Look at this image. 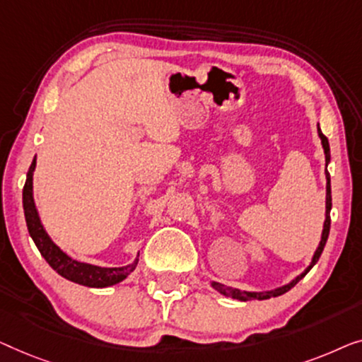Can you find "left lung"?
Wrapping results in <instances>:
<instances>
[{"label": "left lung", "instance_id": "8db88e82", "mask_svg": "<svg viewBox=\"0 0 362 362\" xmlns=\"http://www.w3.org/2000/svg\"><path fill=\"white\" fill-rule=\"evenodd\" d=\"M318 136L320 139H322V146L325 149V160H327V165L329 162V144H328V139L327 136L323 134L322 129H320L318 126ZM325 175H327V215H325V225H323V233H322V241H320L317 251L313 254V259L312 262H310V266L305 269V271L300 274L293 279L292 282L282 285V287L279 288H274V290H267V292H246V290H239V288H233V287H226V285H223L220 282H211V287L218 290L221 295H225V297H231V298H236V300H241V302H249V300H266V298H271V297H279V295H282L285 292H288L290 288L293 287L295 284L298 281H302V279L307 276V272L312 269L315 264L318 262L320 256H322L323 249H325V244H327V239H328V234H329V225H332V218H329V211H332V183H329V174L328 170L325 172Z\"/></svg>", "mask_w": 362, "mask_h": 362}]
</instances>
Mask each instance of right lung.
Instances as JSON below:
<instances>
[{
	"mask_svg": "<svg viewBox=\"0 0 362 362\" xmlns=\"http://www.w3.org/2000/svg\"><path fill=\"white\" fill-rule=\"evenodd\" d=\"M35 169V157L28 170V179L23 188V206H24V216H26V225L30 238L37 246L39 252L47 261L50 267L54 269L59 276L67 279L70 282L85 285V287H96L103 288L110 287V285L119 284L124 281L129 274L134 271L139 261L137 256L134 261L124 267H100L93 266V264H86L75 261L70 256H67L52 239L45 233L42 223H40L37 208H35L34 197H33V174Z\"/></svg>",
	"mask_w": 362,
	"mask_h": 362,
	"instance_id": "1",
	"label": "right lung"
}]
</instances>
